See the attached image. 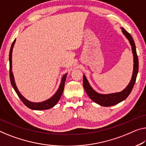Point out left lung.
<instances>
[{
  "label": "left lung",
  "instance_id": "1",
  "mask_svg": "<svg viewBox=\"0 0 146 146\" xmlns=\"http://www.w3.org/2000/svg\"><path fill=\"white\" fill-rule=\"evenodd\" d=\"M121 29L123 33L125 35L126 37L129 39L130 44L132 46V54H133L134 56L133 73H132L131 80H130L129 85L127 86V88L120 92L113 93V94H99V93L96 92L93 90V88L89 84L85 75H83V86L87 94L92 100L96 102V104H99V105L104 106V107H110V106L116 105V104L120 103L121 102L125 100L129 96L132 88H133L134 84H135L136 77L138 72V58L133 38L132 37L131 35L126 31L124 28H121Z\"/></svg>",
  "mask_w": 146,
  "mask_h": 146
}]
</instances>
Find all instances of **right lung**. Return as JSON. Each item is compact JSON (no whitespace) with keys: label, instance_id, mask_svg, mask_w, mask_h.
I'll list each match as a JSON object with an SVG mask.
<instances>
[{"label":"right lung","instance_id":"add662e5","mask_svg":"<svg viewBox=\"0 0 146 146\" xmlns=\"http://www.w3.org/2000/svg\"><path fill=\"white\" fill-rule=\"evenodd\" d=\"M15 42H16V39L14 40V42H12V46H11L10 50V54H9V62H10V82L11 84L14 88V90L16 91V94L18 96V97L20 98V100L25 105L27 106V108H29L31 110H48V109H50L53 108L54 106L56 105V104L58 103V102L60 100L61 96H62V93L64 92V85H65V82H66V76L67 74L64 75V77H62V82H61L60 85L58 90L55 94H54L53 96L44 102H39V103H33V102L28 101L27 100H26L24 97L22 95L20 94V92H19L18 89L17 88V86L16 85V83L14 82V76H13V73L12 72V49L13 47H14V45L15 44Z\"/></svg>","mask_w":146,"mask_h":146}]
</instances>
